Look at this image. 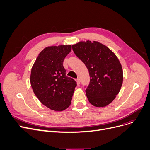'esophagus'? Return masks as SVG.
Wrapping results in <instances>:
<instances>
[{
    "instance_id": "obj_1",
    "label": "esophagus",
    "mask_w": 150,
    "mask_h": 150,
    "mask_svg": "<svg viewBox=\"0 0 150 150\" xmlns=\"http://www.w3.org/2000/svg\"><path fill=\"white\" fill-rule=\"evenodd\" d=\"M76 82H77V85H79L80 84V81H79V79H76Z\"/></svg>"
}]
</instances>
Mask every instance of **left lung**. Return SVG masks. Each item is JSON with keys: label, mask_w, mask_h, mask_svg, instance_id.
Returning a JSON list of instances; mask_svg holds the SVG:
<instances>
[{"label": "left lung", "mask_w": 150, "mask_h": 150, "mask_svg": "<svg viewBox=\"0 0 150 150\" xmlns=\"http://www.w3.org/2000/svg\"><path fill=\"white\" fill-rule=\"evenodd\" d=\"M72 48L89 71L90 83L85 90L89 102L98 108L108 105L116 98L123 83L122 67L117 57L95 41H81Z\"/></svg>", "instance_id": "obj_1"}]
</instances>
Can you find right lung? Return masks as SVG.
<instances>
[{"label": "right lung", "instance_id": "add662e5", "mask_svg": "<svg viewBox=\"0 0 150 150\" xmlns=\"http://www.w3.org/2000/svg\"><path fill=\"white\" fill-rule=\"evenodd\" d=\"M71 45L52 46L39 54L31 69L30 84L39 101L49 109L62 111L71 103L76 82L66 76L63 65Z\"/></svg>", "mask_w": 150, "mask_h": 150}]
</instances>
